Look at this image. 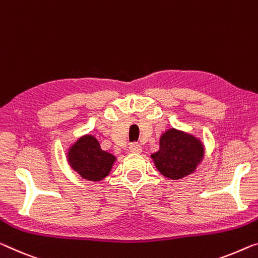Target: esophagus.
Instances as JSON below:
<instances>
[{
  "label": "esophagus",
  "instance_id": "34e87169",
  "mask_svg": "<svg viewBox=\"0 0 258 258\" xmlns=\"http://www.w3.org/2000/svg\"><path fill=\"white\" fill-rule=\"evenodd\" d=\"M129 150H130V152H132V153H141L142 152V146L138 144V143H133V144H130Z\"/></svg>",
  "mask_w": 258,
  "mask_h": 258
}]
</instances>
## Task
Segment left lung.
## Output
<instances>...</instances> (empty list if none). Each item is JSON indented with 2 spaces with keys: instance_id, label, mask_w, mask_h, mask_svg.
I'll return each mask as SVG.
<instances>
[{
  "instance_id": "obj_1",
  "label": "left lung",
  "mask_w": 258,
  "mask_h": 258,
  "mask_svg": "<svg viewBox=\"0 0 258 258\" xmlns=\"http://www.w3.org/2000/svg\"><path fill=\"white\" fill-rule=\"evenodd\" d=\"M204 148L191 135L169 129L160 138L159 151L153 153L154 165L162 175L179 180L189 175L203 159Z\"/></svg>"
}]
</instances>
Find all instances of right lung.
<instances>
[{
    "instance_id": "obj_1",
    "label": "right lung",
    "mask_w": 258,
    "mask_h": 258,
    "mask_svg": "<svg viewBox=\"0 0 258 258\" xmlns=\"http://www.w3.org/2000/svg\"><path fill=\"white\" fill-rule=\"evenodd\" d=\"M68 161L82 177L90 181H100L109 174L115 157L102 151L93 136H84L71 146Z\"/></svg>"
}]
</instances>
